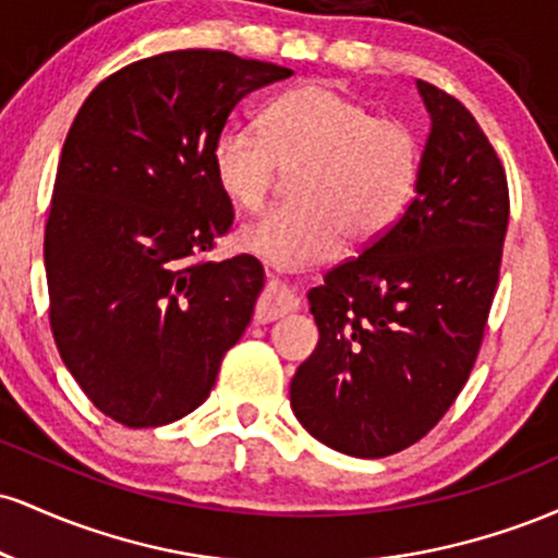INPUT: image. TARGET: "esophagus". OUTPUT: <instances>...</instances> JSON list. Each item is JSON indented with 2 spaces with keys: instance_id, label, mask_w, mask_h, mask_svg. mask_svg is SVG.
<instances>
[{
  "instance_id": "esophagus-1",
  "label": "esophagus",
  "mask_w": 558,
  "mask_h": 558,
  "mask_svg": "<svg viewBox=\"0 0 558 558\" xmlns=\"http://www.w3.org/2000/svg\"><path fill=\"white\" fill-rule=\"evenodd\" d=\"M299 306V296L280 280H270L267 291L262 293L259 306H257V319L259 323H270V319H278L293 312Z\"/></svg>"
}]
</instances>
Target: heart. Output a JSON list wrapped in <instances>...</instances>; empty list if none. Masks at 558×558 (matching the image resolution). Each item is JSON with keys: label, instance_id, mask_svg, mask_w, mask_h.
<instances>
[{"label": "heart", "instance_id": "b5f03b06", "mask_svg": "<svg viewBox=\"0 0 558 558\" xmlns=\"http://www.w3.org/2000/svg\"><path fill=\"white\" fill-rule=\"evenodd\" d=\"M420 170L417 136L399 120L325 86L280 94L257 128H228L215 141L213 175L233 207L257 213L283 172H296L291 207L239 233L246 252L286 267L323 265L351 246H369L399 220Z\"/></svg>", "mask_w": 558, "mask_h": 558}]
</instances>
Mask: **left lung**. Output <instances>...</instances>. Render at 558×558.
I'll list each match as a JSON object with an SVG mask.
<instances>
[{
    "label": "left lung",
    "mask_w": 558,
    "mask_h": 558,
    "mask_svg": "<svg viewBox=\"0 0 558 558\" xmlns=\"http://www.w3.org/2000/svg\"><path fill=\"white\" fill-rule=\"evenodd\" d=\"M417 92L430 133L414 198L306 293L319 341L291 380L306 433L360 459L417 444L464 388L509 226V185L483 128L430 83Z\"/></svg>",
    "instance_id": "8db88e82"
}]
</instances>
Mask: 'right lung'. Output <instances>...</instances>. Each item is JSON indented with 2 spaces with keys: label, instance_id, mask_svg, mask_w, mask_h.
<instances>
[{
  "label": "right lung",
  "instance_id": "right-lung-1",
  "mask_svg": "<svg viewBox=\"0 0 558 558\" xmlns=\"http://www.w3.org/2000/svg\"><path fill=\"white\" fill-rule=\"evenodd\" d=\"M293 70L213 49L133 62L75 114L44 233L62 362L101 414L159 427L207 401L265 270L207 262L233 222L213 149L246 94Z\"/></svg>",
  "mask_w": 558,
  "mask_h": 558
}]
</instances>
